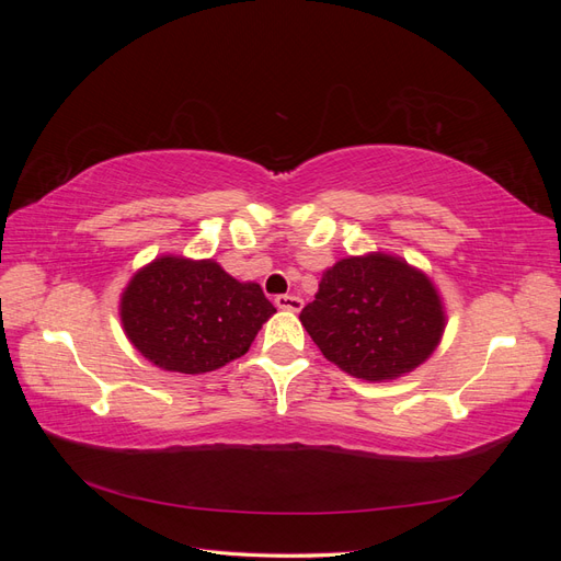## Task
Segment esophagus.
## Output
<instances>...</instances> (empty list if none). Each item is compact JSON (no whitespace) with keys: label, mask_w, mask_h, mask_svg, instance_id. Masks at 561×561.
I'll return each instance as SVG.
<instances>
[{"label":"esophagus","mask_w":561,"mask_h":561,"mask_svg":"<svg viewBox=\"0 0 561 561\" xmlns=\"http://www.w3.org/2000/svg\"><path fill=\"white\" fill-rule=\"evenodd\" d=\"M301 299L299 297H295V295H278L276 297V307L278 309H283V311H293V313H297V311H301Z\"/></svg>","instance_id":"34e87169"}]
</instances>
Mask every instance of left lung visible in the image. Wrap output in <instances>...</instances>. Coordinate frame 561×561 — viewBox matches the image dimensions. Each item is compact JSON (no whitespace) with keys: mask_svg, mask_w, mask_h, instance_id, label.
Segmentation results:
<instances>
[{"mask_svg":"<svg viewBox=\"0 0 561 561\" xmlns=\"http://www.w3.org/2000/svg\"><path fill=\"white\" fill-rule=\"evenodd\" d=\"M299 320L346 375L390 381L431 358L447 318L423 271L396 254L369 252L330 266Z\"/></svg>","mask_w":561,"mask_h":561,"instance_id":"obj_1","label":"left lung"}]
</instances>
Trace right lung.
<instances>
[{
	"label": "right lung",
	"mask_w": 561,
	"mask_h": 561,
	"mask_svg": "<svg viewBox=\"0 0 561 561\" xmlns=\"http://www.w3.org/2000/svg\"><path fill=\"white\" fill-rule=\"evenodd\" d=\"M276 313L257 283H241L213 260L163 254L122 293L118 316L130 344L149 363L206 375L248 353Z\"/></svg>",
	"instance_id": "right-lung-1"
}]
</instances>
